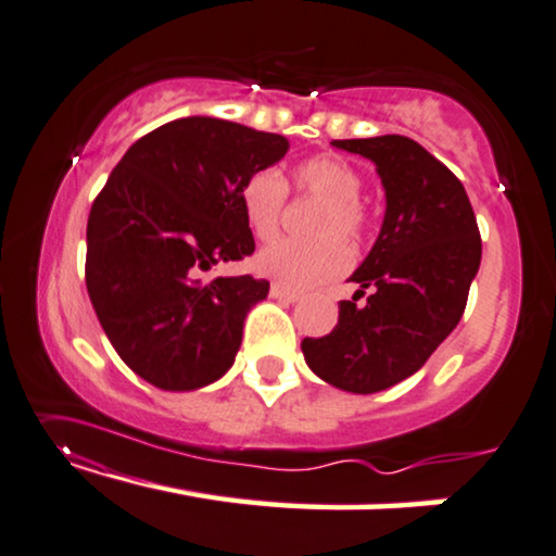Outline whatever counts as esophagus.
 Returning <instances> with one entry per match:
<instances>
[{
	"label": "esophagus",
	"mask_w": 556,
	"mask_h": 556,
	"mask_svg": "<svg viewBox=\"0 0 556 556\" xmlns=\"http://www.w3.org/2000/svg\"><path fill=\"white\" fill-rule=\"evenodd\" d=\"M269 294L275 296V300H279V302H287V304H292V302L300 300V292H292V289L281 287V285H277V281H275V285H271Z\"/></svg>",
	"instance_id": "esophagus-1"
}]
</instances>
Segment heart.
Wrapping results in <instances>:
<instances>
[{
  "instance_id": "obj_1",
  "label": "heart",
  "mask_w": 556,
  "mask_h": 556,
  "mask_svg": "<svg viewBox=\"0 0 556 556\" xmlns=\"http://www.w3.org/2000/svg\"><path fill=\"white\" fill-rule=\"evenodd\" d=\"M302 197L319 199L309 231L312 239H277L256 256V269L292 289H306L344 275L352 252L344 244H359L369 229V210L359 197L362 174L339 154H314L292 174ZM287 179L277 169H260L244 179L239 202L256 239L267 242L279 231L287 204Z\"/></svg>"
}]
</instances>
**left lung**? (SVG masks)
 Listing matches in <instances>:
<instances>
[{
	"label": "left lung",
	"mask_w": 556,
	"mask_h": 556,
	"mask_svg": "<svg viewBox=\"0 0 556 556\" xmlns=\"http://www.w3.org/2000/svg\"><path fill=\"white\" fill-rule=\"evenodd\" d=\"M331 144L377 164L387 212L375 247L352 275L357 294L339 302L337 327L306 337L302 352L325 382L371 394L425 367L459 325L482 237L462 181L414 139L384 135ZM364 293L368 302L359 305Z\"/></svg>",
	"instance_id": "obj_1"
}]
</instances>
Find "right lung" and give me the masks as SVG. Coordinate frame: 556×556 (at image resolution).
Masks as SVG:
<instances>
[{"label": "right lung", "instance_id": "obj_1", "mask_svg": "<svg viewBox=\"0 0 556 556\" xmlns=\"http://www.w3.org/2000/svg\"><path fill=\"white\" fill-rule=\"evenodd\" d=\"M287 137L185 117L127 149L87 222V292L122 362L167 392L225 375L267 279L199 275L254 252L239 189L287 154Z\"/></svg>", "mask_w": 556, "mask_h": 556}]
</instances>
